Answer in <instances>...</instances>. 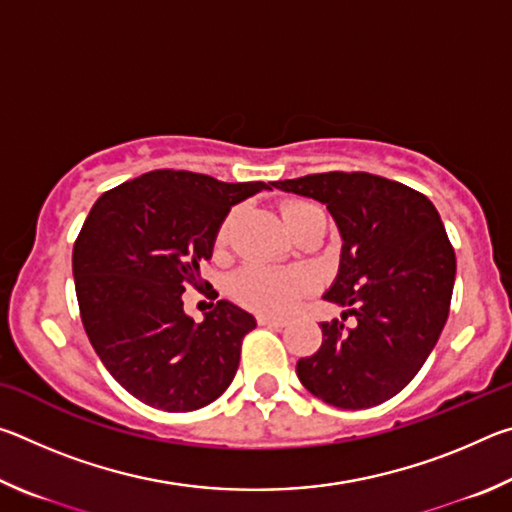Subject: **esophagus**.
Segmentation results:
<instances>
[{"mask_svg": "<svg viewBox=\"0 0 512 512\" xmlns=\"http://www.w3.org/2000/svg\"><path fill=\"white\" fill-rule=\"evenodd\" d=\"M257 323H259V325H268V327H284V325H287V320L262 314V316H257Z\"/></svg>", "mask_w": 512, "mask_h": 512, "instance_id": "34e87169", "label": "esophagus"}]
</instances>
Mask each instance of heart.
I'll return each instance as SVG.
<instances>
[{
	"label": "heart",
	"mask_w": 512,
	"mask_h": 512,
	"mask_svg": "<svg viewBox=\"0 0 512 512\" xmlns=\"http://www.w3.org/2000/svg\"><path fill=\"white\" fill-rule=\"evenodd\" d=\"M320 210L318 205L309 201H291L282 207V219L287 225L293 221L302 219L307 214H316ZM232 221H235V214H230L228 219L223 221L219 230V244H225L230 235ZM307 289V277L298 271H282V268L264 266V264H250L241 268L239 275L235 277V293L237 298L244 302V305L268 311V314H282V311H289L296 305L302 291Z\"/></svg>",
	"instance_id": "heart-1"
}]
</instances>
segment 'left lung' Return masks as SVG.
Listing matches in <instances>:
<instances>
[{
    "instance_id": "8db88e82",
    "label": "left lung",
    "mask_w": 512,
    "mask_h": 512,
    "mask_svg": "<svg viewBox=\"0 0 512 512\" xmlns=\"http://www.w3.org/2000/svg\"><path fill=\"white\" fill-rule=\"evenodd\" d=\"M314 198L341 235V262L325 300L345 307L323 323L318 352L298 361L302 386L339 409L391 400L418 375L447 323L456 255L427 196L372 173L329 171L277 180Z\"/></svg>"
}]
</instances>
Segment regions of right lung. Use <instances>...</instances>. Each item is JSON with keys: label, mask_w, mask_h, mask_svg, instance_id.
Here are the masks:
<instances>
[{"label": "right lung", "mask_w": 512, "mask_h": 512, "mask_svg": "<svg viewBox=\"0 0 512 512\" xmlns=\"http://www.w3.org/2000/svg\"><path fill=\"white\" fill-rule=\"evenodd\" d=\"M271 185L160 169L92 205L72 253L83 327L103 366L140 402L196 411L235 379L255 318L219 300L194 323L183 293L203 287L201 264L230 207Z\"/></svg>", "instance_id": "add662e5"}]
</instances>
